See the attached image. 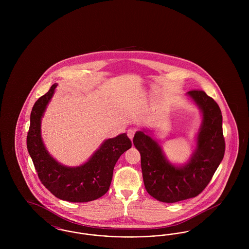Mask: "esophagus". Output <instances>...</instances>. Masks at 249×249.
Wrapping results in <instances>:
<instances>
[{"mask_svg": "<svg viewBox=\"0 0 249 249\" xmlns=\"http://www.w3.org/2000/svg\"><path fill=\"white\" fill-rule=\"evenodd\" d=\"M127 134H128V137L130 138V140L132 141V139H133V137H134V130H129L127 131Z\"/></svg>", "mask_w": 249, "mask_h": 249, "instance_id": "34e87169", "label": "esophagus"}]
</instances>
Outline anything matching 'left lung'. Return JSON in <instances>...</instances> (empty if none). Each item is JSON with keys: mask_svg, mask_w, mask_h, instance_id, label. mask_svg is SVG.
<instances>
[{"mask_svg": "<svg viewBox=\"0 0 249 249\" xmlns=\"http://www.w3.org/2000/svg\"><path fill=\"white\" fill-rule=\"evenodd\" d=\"M186 96L201 115L196 147L187 162H171L153 136V130H138L133 138L141 154L144 188L162 202H177L199 195L213 178L225 153L222 114L217 104L202 90H190Z\"/></svg>", "mask_w": 249, "mask_h": 249, "instance_id": "8db88e82", "label": "left lung"}]
</instances>
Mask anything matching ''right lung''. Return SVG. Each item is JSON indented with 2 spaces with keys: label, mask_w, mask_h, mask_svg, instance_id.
<instances>
[{
  "label": "right lung",
  "mask_w": 249,
  "mask_h": 249,
  "mask_svg": "<svg viewBox=\"0 0 249 249\" xmlns=\"http://www.w3.org/2000/svg\"><path fill=\"white\" fill-rule=\"evenodd\" d=\"M58 84H53L45 95L36 101L31 113L27 147L43 185L63 201L87 202L107 193L113 171L119 157L131 147L127 133L105 140L83 164L65 166L59 163L44 143L41 132L42 118Z\"/></svg>",
  "instance_id": "add662e5"
}]
</instances>
